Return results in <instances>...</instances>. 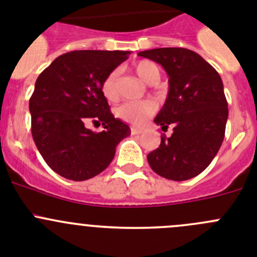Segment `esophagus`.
Listing matches in <instances>:
<instances>
[{"mask_svg":"<svg viewBox=\"0 0 257 257\" xmlns=\"http://www.w3.org/2000/svg\"><path fill=\"white\" fill-rule=\"evenodd\" d=\"M131 134L133 135H140V134H143V130L138 128V127H131Z\"/></svg>","mask_w":257,"mask_h":257,"instance_id":"obj_1","label":"esophagus"}]
</instances>
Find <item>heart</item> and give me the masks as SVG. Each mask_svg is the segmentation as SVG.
Instances as JSON below:
<instances>
[{"instance_id":"b5f03b06","label":"heart","mask_w":257,"mask_h":257,"mask_svg":"<svg viewBox=\"0 0 257 257\" xmlns=\"http://www.w3.org/2000/svg\"><path fill=\"white\" fill-rule=\"evenodd\" d=\"M135 72L140 78L147 83H157L161 77L160 67L151 60H142L135 65ZM101 91L105 99L109 101H115L118 99V70H113L101 85ZM154 105L148 100L126 101L117 108V115L127 123L140 126L149 115L153 114Z\"/></svg>"}]
</instances>
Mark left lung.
<instances>
[{"label":"left lung","instance_id":"left-lung-1","mask_svg":"<svg viewBox=\"0 0 257 257\" xmlns=\"http://www.w3.org/2000/svg\"><path fill=\"white\" fill-rule=\"evenodd\" d=\"M163 67L169 76V95L154 118L163 131L161 144L148 154L156 174L184 181L201 174L212 162L225 135L228 103L216 69L192 50L162 47L139 52Z\"/></svg>","mask_w":257,"mask_h":257}]
</instances>
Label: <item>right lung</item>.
Returning <instances> with one entry per match:
<instances>
[{
    "label": "right lung",
    "instance_id": "right-lung-1",
    "mask_svg": "<svg viewBox=\"0 0 257 257\" xmlns=\"http://www.w3.org/2000/svg\"><path fill=\"white\" fill-rule=\"evenodd\" d=\"M130 51L79 50L58 56L38 76L29 99L32 136L51 170L73 181L91 179L106 169L115 147L131 134L114 118L101 91L105 77ZM99 121L106 130L85 127Z\"/></svg>",
    "mask_w": 257,
    "mask_h": 257
}]
</instances>
